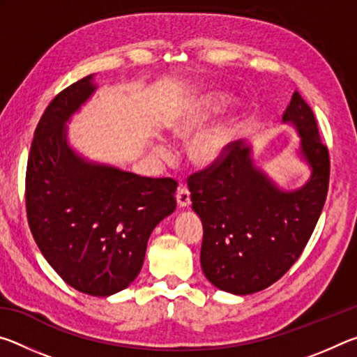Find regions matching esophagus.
Returning <instances> with one entry per match:
<instances>
[{"label":"esophagus","mask_w":357,"mask_h":357,"mask_svg":"<svg viewBox=\"0 0 357 357\" xmlns=\"http://www.w3.org/2000/svg\"><path fill=\"white\" fill-rule=\"evenodd\" d=\"M176 202L179 208H189L190 206V192L185 185H179L176 192Z\"/></svg>","instance_id":"obj_1"}]
</instances>
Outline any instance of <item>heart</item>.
I'll return each instance as SVG.
<instances>
[{"label": "heart", "instance_id": "obj_1", "mask_svg": "<svg viewBox=\"0 0 357 357\" xmlns=\"http://www.w3.org/2000/svg\"><path fill=\"white\" fill-rule=\"evenodd\" d=\"M225 105H228V98L222 93L208 91L193 96L170 121L172 134L176 137L192 135L198 128H203L215 113L222 112ZM238 114L229 113L197 132L187 144V155L192 164L200 168L219 165L229 154V149L238 137ZM154 154L162 160H168L172 157V149L159 140L154 144Z\"/></svg>", "mask_w": 357, "mask_h": 357}]
</instances>
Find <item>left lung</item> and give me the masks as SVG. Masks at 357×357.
I'll return each instance as SVG.
<instances>
[{
    "label": "left lung",
    "mask_w": 357,
    "mask_h": 357,
    "mask_svg": "<svg viewBox=\"0 0 357 357\" xmlns=\"http://www.w3.org/2000/svg\"><path fill=\"white\" fill-rule=\"evenodd\" d=\"M282 123L298 132L296 157L309 179L287 190L238 142L219 165L192 174V209L203 223L200 263L222 291L252 294L277 282L296 263L321 214L329 185L328 148L319 142L310 107L294 91Z\"/></svg>",
    "instance_id": "8db88e82"
}]
</instances>
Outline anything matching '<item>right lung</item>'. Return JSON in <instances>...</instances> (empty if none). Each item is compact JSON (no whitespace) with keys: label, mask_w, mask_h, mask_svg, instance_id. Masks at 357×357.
I'll list each match as a JSON object with an SVG mask.
<instances>
[{"label":"right lung","mask_w":357,"mask_h":357,"mask_svg":"<svg viewBox=\"0 0 357 357\" xmlns=\"http://www.w3.org/2000/svg\"><path fill=\"white\" fill-rule=\"evenodd\" d=\"M98 89L94 74L50 102L26 168V214L48 264L77 291L107 298L140 274L148 239L176 209V181L143 178L91 160L68 124Z\"/></svg>","instance_id":"1"}]
</instances>
